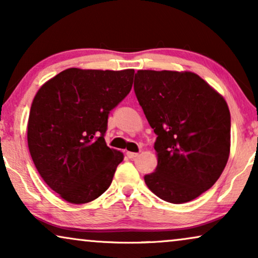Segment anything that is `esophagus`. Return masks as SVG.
I'll list each match as a JSON object with an SVG mask.
<instances>
[{"label":"esophagus","instance_id":"1","mask_svg":"<svg viewBox=\"0 0 258 258\" xmlns=\"http://www.w3.org/2000/svg\"><path fill=\"white\" fill-rule=\"evenodd\" d=\"M126 156H128L130 160H134V158L139 156V153H132V151H128V153H126Z\"/></svg>","mask_w":258,"mask_h":258}]
</instances>
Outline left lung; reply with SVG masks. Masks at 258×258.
<instances>
[{
  "label": "left lung",
  "mask_w": 258,
  "mask_h": 258,
  "mask_svg": "<svg viewBox=\"0 0 258 258\" xmlns=\"http://www.w3.org/2000/svg\"><path fill=\"white\" fill-rule=\"evenodd\" d=\"M134 90L157 135V167L144 176V182L169 203L195 200L216 183L228 162L227 102L190 72L139 70Z\"/></svg>",
  "instance_id": "obj_1"
}]
</instances>
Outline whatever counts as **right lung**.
I'll use <instances>...</instances> for the list:
<instances>
[{
    "instance_id": "1",
    "label": "right lung",
    "mask_w": 258,
    "mask_h": 258,
    "mask_svg": "<svg viewBox=\"0 0 258 258\" xmlns=\"http://www.w3.org/2000/svg\"><path fill=\"white\" fill-rule=\"evenodd\" d=\"M134 73L69 68L37 91L28 147L38 174L67 202H91L110 186L123 154L105 143L108 116L132 90Z\"/></svg>"
}]
</instances>
